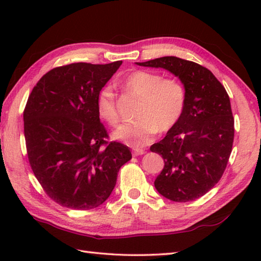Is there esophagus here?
Instances as JSON below:
<instances>
[{"instance_id": "obj_1", "label": "esophagus", "mask_w": 261, "mask_h": 261, "mask_svg": "<svg viewBox=\"0 0 261 261\" xmlns=\"http://www.w3.org/2000/svg\"><path fill=\"white\" fill-rule=\"evenodd\" d=\"M143 153H145V150H143V149H140V148H137L134 150L135 156H140V154H143Z\"/></svg>"}]
</instances>
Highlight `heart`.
Masks as SVG:
<instances>
[{
	"label": "heart",
	"instance_id": "b5f03b06",
	"mask_svg": "<svg viewBox=\"0 0 261 261\" xmlns=\"http://www.w3.org/2000/svg\"><path fill=\"white\" fill-rule=\"evenodd\" d=\"M127 91L141 97L137 121L121 125L114 138L135 148L152 140L157 132H167L178 123L186 107V88L177 79H165L154 71L136 70L123 80ZM96 108L98 115L111 126H116L120 115L116 97L110 86L99 91Z\"/></svg>",
	"mask_w": 261,
	"mask_h": 261
}]
</instances>
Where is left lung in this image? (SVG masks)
Wrapping results in <instances>:
<instances>
[{"instance_id":"left-lung-1","label":"left lung","mask_w":261,"mask_h":261,"mask_svg":"<svg viewBox=\"0 0 261 261\" xmlns=\"http://www.w3.org/2000/svg\"><path fill=\"white\" fill-rule=\"evenodd\" d=\"M137 64L167 69L186 88L179 122L150 150L165 162L156 190L170 201H194L218 184L228 165L234 139L230 97L212 71L190 60L167 56Z\"/></svg>"}]
</instances>
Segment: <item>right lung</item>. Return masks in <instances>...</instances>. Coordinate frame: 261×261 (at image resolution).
<instances>
[{
  "instance_id": "obj_1",
  "label": "right lung",
  "mask_w": 261,
  "mask_h": 261,
  "mask_svg": "<svg viewBox=\"0 0 261 261\" xmlns=\"http://www.w3.org/2000/svg\"><path fill=\"white\" fill-rule=\"evenodd\" d=\"M122 64L73 63L55 67L32 88L23 111L30 167L53 201L92 210L107 201L119 169L131 159L126 146L109 141L96 99Z\"/></svg>"
}]
</instances>
